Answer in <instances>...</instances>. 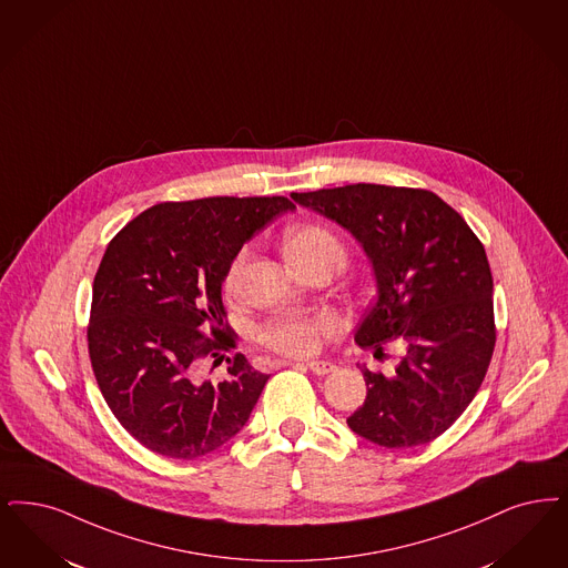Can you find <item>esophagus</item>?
Returning a JSON list of instances; mask_svg holds the SVG:
<instances>
[{
	"label": "esophagus",
	"mask_w": 568,
	"mask_h": 568,
	"mask_svg": "<svg viewBox=\"0 0 568 568\" xmlns=\"http://www.w3.org/2000/svg\"><path fill=\"white\" fill-rule=\"evenodd\" d=\"M306 367H308L313 374H317V376H325V374H329V372L336 369V365L332 364V362H308Z\"/></svg>",
	"instance_id": "34e87169"
}]
</instances>
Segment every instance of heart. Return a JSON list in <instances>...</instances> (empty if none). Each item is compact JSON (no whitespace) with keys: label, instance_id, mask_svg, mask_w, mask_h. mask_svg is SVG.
Instances as JSON below:
<instances>
[{"label":"heart","instance_id":"obj_1","mask_svg":"<svg viewBox=\"0 0 568 568\" xmlns=\"http://www.w3.org/2000/svg\"><path fill=\"white\" fill-rule=\"evenodd\" d=\"M285 251L290 262L297 266H308L321 260L344 264L346 251L341 239L317 224H302L287 232ZM245 255L241 253L226 274V287H234L243 268ZM341 329V321L334 313H283L266 321L260 327V342L276 353L292 357L315 355L325 338Z\"/></svg>","mask_w":568,"mask_h":568}]
</instances>
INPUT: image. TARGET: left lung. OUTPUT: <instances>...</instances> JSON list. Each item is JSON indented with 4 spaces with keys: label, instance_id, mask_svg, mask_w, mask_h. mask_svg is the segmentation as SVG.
Segmentation results:
<instances>
[{
    "label": "left lung",
    "instance_id": "1",
    "mask_svg": "<svg viewBox=\"0 0 568 568\" xmlns=\"http://www.w3.org/2000/svg\"><path fill=\"white\" fill-rule=\"evenodd\" d=\"M292 199L348 230L372 262L376 302L355 342L376 357L386 342L404 351L390 376L362 367L367 397L348 427L385 448L429 444L471 404L493 359L497 329L484 245L429 190L353 183Z\"/></svg>",
    "mask_w": 568,
    "mask_h": 568
}]
</instances>
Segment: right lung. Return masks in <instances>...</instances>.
<instances>
[{"mask_svg": "<svg viewBox=\"0 0 568 568\" xmlns=\"http://www.w3.org/2000/svg\"><path fill=\"white\" fill-rule=\"evenodd\" d=\"M294 209L285 196L160 203L110 241L92 283L89 355L118 423L148 450L201 458L250 420L271 376L241 353L217 385L201 383L199 367L236 346L222 304L236 253Z\"/></svg>", "mask_w": 568, "mask_h": 568, "instance_id": "1", "label": "right lung"}]
</instances>
